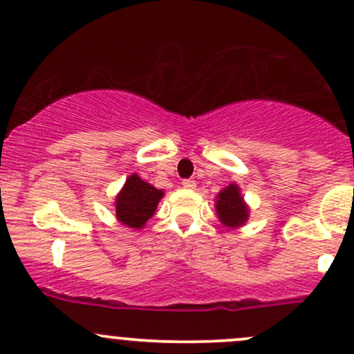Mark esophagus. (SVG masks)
<instances>
[{
    "mask_svg": "<svg viewBox=\"0 0 354 354\" xmlns=\"http://www.w3.org/2000/svg\"><path fill=\"white\" fill-rule=\"evenodd\" d=\"M183 188H187V189H195L196 188V183L193 180H183Z\"/></svg>",
    "mask_w": 354,
    "mask_h": 354,
    "instance_id": "esophagus-1",
    "label": "esophagus"
}]
</instances>
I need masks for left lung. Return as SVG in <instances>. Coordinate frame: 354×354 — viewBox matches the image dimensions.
<instances>
[{
    "instance_id": "1",
    "label": "left lung",
    "mask_w": 354,
    "mask_h": 354,
    "mask_svg": "<svg viewBox=\"0 0 354 354\" xmlns=\"http://www.w3.org/2000/svg\"><path fill=\"white\" fill-rule=\"evenodd\" d=\"M215 208H217V217L225 227L244 225L249 217V207L245 205L241 189L236 183L229 185L222 189L215 200Z\"/></svg>"
}]
</instances>
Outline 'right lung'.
Instances as JSON below:
<instances>
[{"instance_id": "right-lung-1", "label": "right lung", "mask_w": 354, "mask_h": 354, "mask_svg": "<svg viewBox=\"0 0 354 354\" xmlns=\"http://www.w3.org/2000/svg\"><path fill=\"white\" fill-rule=\"evenodd\" d=\"M162 189L154 188L147 181L140 180L139 174H130L124 188L115 198V214L120 224L130 229H142L149 218L154 215Z\"/></svg>"}]
</instances>
